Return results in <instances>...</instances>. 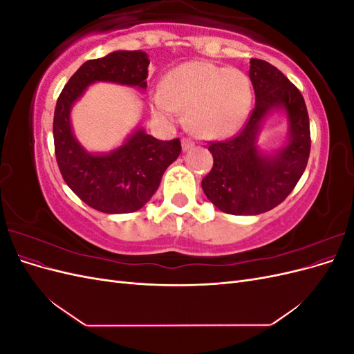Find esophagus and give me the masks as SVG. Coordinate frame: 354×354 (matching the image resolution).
Segmentation results:
<instances>
[{
	"mask_svg": "<svg viewBox=\"0 0 354 354\" xmlns=\"http://www.w3.org/2000/svg\"><path fill=\"white\" fill-rule=\"evenodd\" d=\"M181 146H183V151H189V149L195 146V142L189 137H183V138H181Z\"/></svg>",
	"mask_w": 354,
	"mask_h": 354,
	"instance_id": "esophagus-1",
	"label": "esophagus"
}]
</instances>
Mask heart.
Segmentation results:
<instances>
[{
	"label": "heart",
	"mask_w": 354,
	"mask_h": 354,
	"mask_svg": "<svg viewBox=\"0 0 354 354\" xmlns=\"http://www.w3.org/2000/svg\"><path fill=\"white\" fill-rule=\"evenodd\" d=\"M251 102V81L241 71L189 62L171 71L162 90L152 94V111L165 122L189 111L190 128L198 136L221 137L243 124Z\"/></svg>",
	"instance_id": "1"
}]
</instances>
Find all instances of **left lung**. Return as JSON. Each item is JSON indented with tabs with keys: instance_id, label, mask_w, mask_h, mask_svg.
<instances>
[{
	"instance_id": "obj_1",
	"label": "left lung",
	"mask_w": 354,
	"mask_h": 354,
	"mask_svg": "<svg viewBox=\"0 0 354 354\" xmlns=\"http://www.w3.org/2000/svg\"><path fill=\"white\" fill-rule=\"evenodd\" d=\"M250 78L255 91L254 109L236 136L208 142L214 165L202 178L203 194L232 216H255L283 202L304 173L312 145L304 97L295 85L260 59H251ZM273 107L287 111L292 136L283 151L269 158L256 151L254 134Z\"/></svg>"
}]
</instances>
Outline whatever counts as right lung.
I'll return each mask as SVG.
<instances>
[{
    "label": "right lung",
    "instance_id": "obj_1",
    "mask_svg": "<svg viewBox=\"0 0 354 354\" xmlns=\"http://www.w3.org/2000/svg\"><path fill=\"white\" fill-rule=\"evenodd\" d=\"M149 59L146 53L113 51L87 60L63 87L55 111L53 137L63 180L88 207L106 214L140 209L159 187L164 171L181 153V143L158 140L143 130L109 155H91L75 140L69 112L72 103L95 81H111L146 88Z\"/></svg>",
    "mask_w": 354,
    "mask_h": 354
}]
</instances>
